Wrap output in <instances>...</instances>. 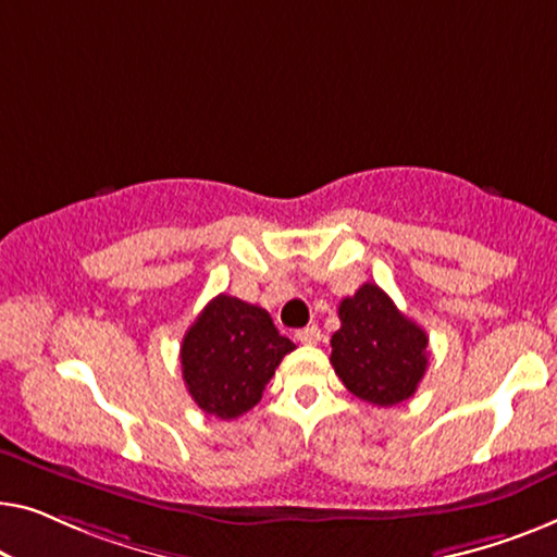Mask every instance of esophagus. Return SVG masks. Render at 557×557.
<instances>
[{"label": "esophagus", "mask_w": 557, "mask_h": 557, "mask_svg": "<svg viewBox=\"0 0 557 557\" xmlns=\"http://www.w3.org/2000/svg\"><path fill=\"white\" fill-rule=\"evenodd\" d=\"M295 338L302 343V346H315V343L320 341V327L318 325H308L302 327V331L295 333Z\"/></svg>", "instance_id": "obj_1"}]
</instances>
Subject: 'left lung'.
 Instances as JSON below:
<instances>
[{
	"mask_svg": "<svg viewBox=\"0 0 557 557\" xmlns=\"http://www.w3.org/2000/svg\"><path fill=\"white\" fill-rule=\"evenodd\" d=\"M338 318L331 363L350 394L373 406H396L417 394L429 363L424 327L373 282L341 300Z\"/></svg>",
	"mask_w": 557,
	"mask_h": 557,
	"instance_id": "8db88e82",
	"label": "left lung"
}]
</instances>
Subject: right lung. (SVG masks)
Returning <instances> with one entry per match:
<instances>
[{"label": "right lung", "mask_w": 557, "mask_h": 557, "mask_svg": "<svg viewBox=\"0 0 557 557\" xmlns=\"http://www.w3.org/2000/svg\"><path fill=\"white\" fill-rule=\"evenodd\" d=\"M289 350L295 343L277 333L268 310L222 293L184 335V383L203 413L237 419L260 401Z\"/></svg>", "instance_id": "add662e5"}]
</instances>
